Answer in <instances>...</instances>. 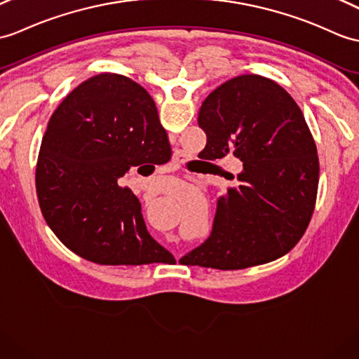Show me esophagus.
<instances>
[{"label":"esophagus","instance_id":"obj_1","mask_svg":"<svg viewBox=\"0 0 359 359\" xmlns=\"http://www.w3.org/2000/svg\"><path fill=\"white\" fill-rule=\"evenodd\" d=\"M172 163H174V165H176V166H177V165H179V157H176V159H174V162H172Z\"/></svg>","mask_w":359,"mask_h":359}]
</instances>
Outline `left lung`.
Segmentation results:
<instances>
[{"label": "left lung", "instance_id": "obj_1", "mask_svg": "<svg viewBox=\"0 0 359 359\" xmlns=\"http://www.w3.org/2000/svg\"><path fill=\"white\" fill-rule=\"evenodd\" d=\"M197 122L205 159L236 156L243 168L240 185L217 200L211 236L180 262L237 271L287 254L309 226L320 177L315 140L292 96L272 79L241 74L208 95Z\"/></svg>", "mask_w": 359, "mask_h": 359}]
</instances>
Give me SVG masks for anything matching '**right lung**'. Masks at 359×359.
I'll return each instance as SVG.
<instances>
[{
  "label": "right lung",
  "mask_w": 359,
  "mask_h": 359,
  "mask_svg": "<svg viewBox=\"0 0 359 359\" xmlns=\"http://www.w3.org/2000/svg\"><path fill=\"white\" fill-rule=\"evenodd\" d=\"M170 157L168 135L144 87L116 73L82 82L50 118L38 154L36 194L50 229L97 264L170 260L147 231L139 198L118 185L133 166Z\"/></svg>",
  "instance_id": "add662e5"
}]
</instances>
